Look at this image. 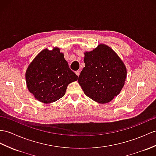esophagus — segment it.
I'll return each mask as SVG.
<instances>
[{
	"label": "esophagus",
	"mask_w": 156,
	"mask_h": 156,
	"mask_svg": "<svg viewBox=\"0 0 156 156\" xmlns=\"http://www.w3.org/2000/svg\"><path fill=\"white\" fill-rule=\"evenodd\" d=\"M75 73H76V75H77L78 77L79 76V75H80V71H75Z\"/></svg>",
	"instance_id": "34e87169"
}]
</instances>
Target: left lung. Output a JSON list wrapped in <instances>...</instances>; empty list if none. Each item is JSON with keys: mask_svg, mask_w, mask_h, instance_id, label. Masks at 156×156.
Masks as SVG:
<instances>
[{"mask_svg": "<svg viewBox=\"0 0 156 156\" xmlns=\"http://www.w3.org/2000/svg\"><path fill=\"white\" fill-rule=\"evenodd\" d=\"M85 66L78 82L84 93L100 104L111 102L122 89L127 77L126 67L113 49L100 44L84 53Z\"/></svg>", "mask_w": 156, "mask_h": 156, "instance_id": "left-lung-1", "label": "left lung"}]
</instances>
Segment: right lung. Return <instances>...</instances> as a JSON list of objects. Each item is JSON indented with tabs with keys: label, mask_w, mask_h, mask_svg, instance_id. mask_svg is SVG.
<instances>
[{
	"label": "right lung",
	"mask_w": 156,
	"mask_h": 156,
	"mask_svg": "<svg viewBox=\"0 0 156 156\" xmlns=\"http://www.w3.org/2000/svg\"><path fill=\"white\" fill-rule=\"evenodd\" d=\"M25 77L28 90L44 104L63 97L67 85L78 79L58 47L41 51L29 64Z\"/></svg>",
	"instance_id": "add662e5"
}]
</instances>
